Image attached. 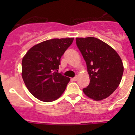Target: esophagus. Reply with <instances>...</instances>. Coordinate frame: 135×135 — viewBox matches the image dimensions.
<instances>
[{"label": "esophagus", "mask_w": 135, "mask_h": 135, "mask_svg": "<svg viewBox=\"0 0 135 135\" xmlns=\"http://www.w3.org/2000/svg\"><path fill=\"white\" fill-rule=\"evenodd\" d=\"M78 76H76L74 78H73V80H74V81H76L78 80Z\"/></svg>", "instance_id": "1"}]
</instances>
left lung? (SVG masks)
Returning a JSON list of instances; mask_svg holds the SVG:
<instances>
[{"instance_id":"obj_1","label":"left lung","mask_w":135,"mask_h":135,"mask_svg":"<svg viewBox=\"0 0 135 135\" xmlns=\"http://www.w3.org/2000/svg\"><path fill=\"white\" fill-rule=\"evenodd\" d=\"M76 42L86 62L90 78L89 85L83 91L93 100L106 99L122 80L123 65L120 57L109 45L96 38H76Z\"/></svg>"}]
</instances>
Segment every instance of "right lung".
<instances>
[{
	"mask_svg": "<svg viewBox=\"0 0 135 135\" xmlns=\"http://www.w3.org/2000/svg\"><path fill=\"white\" fill-rule=\"evenodd\" d=\"M73 40V38L46 40L31 47L23 57V80L36 99L49 103L65 91L70 78L57 72L61 57Z\"/></svg>",
	"mask_w": 135,
	"mask_h": 135,
	"instance_id": "obj_1",
	"label": "right lung"
}]
</instances>
